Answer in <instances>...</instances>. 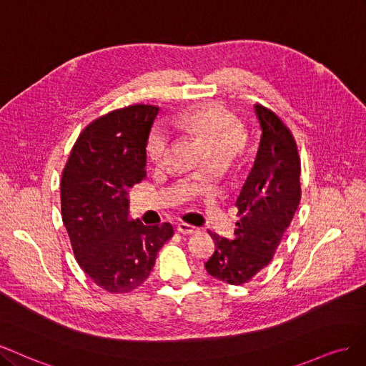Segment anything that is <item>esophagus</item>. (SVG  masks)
I'll return each instance as SVG.
<instances>
[{"mask_svg": "<svg viewBox=\"0 0 366 366\" xmlns=\"http://www.w3.org/2000/svg\"><path fill=\"white\" fill-rule=\"evenodd\" d=\"M178 231L181 232V234H194L196 231H197V228L196 227H193V225H190V223H185V222H178Z\"/></svg>", "mask_w": 366, "mask_h": 366, "instance_id": "esophagus-1", "label": "esophagus"}]
</instances>
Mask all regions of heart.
I'll return each mask as SVG.
<instances>
[{
  "mask_svg": "<svg viewBox=\"0 0 366 366\" xmlns=\"http://www.w3.org/2000/svg\"><path fill=\"white\" fill-rule=\"evenodd\" d=\"M174 123L184 131L202 139L216 159H229L246 141V129L232 112L220 104L196 106L176 117ZM169 129L157 123L146 139V153L153 162H162L170 147Z\"/></svg>",
  "mask_w": 366,
  "mask_h": 366,
  "instance_id": "heart-1",
  "label": "heart"
}]
</instances>
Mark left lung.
Listing matches in <instances>:
<instances>
[{
  "label": "left lung",
  "instance_id": "8db88e82",
  "mask_svg": "<svg viewBox=\"0 0 366 366\" xmlns=\"http://www.w3.org/2000/svg\"><path fill=\"white\" fill-rule=\"evenodd\" d=\"M254 109L262 139L235 202L240 217L235 237L209 232L216 251L205 263L211 277L234 286L251 281L270 263L301 200V159L290 129L264 106Z\"/></svg>",
  "mask_w": 366,
  "mask_h": 366
}]
</instances>
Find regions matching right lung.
<instances>
[{"instance_id":"obj_1","label":"right lung","mask_w":366,"mask_h":366,"mask_svg":"<svg viewBox=\"0 0 366 366\" xmlns=\"http://www.w3.org/2000/svg\"><path fill=\"white\" fill-rule=\"evenodd\" d=\"M159 108L132 104L89 123L62 172V220L81 270L102 289L139 287L173 237L170 223L129 220V190L146 178V139Z\"/></svg>"}]
</instances>
